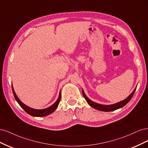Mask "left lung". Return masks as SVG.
<instances>
[{
	"label": "left lung",
	"instance_id": "obj_1",
	"mask_svg": "<svg viewBox=\"0 0 148 148\" xmlns=\"http://www.w3.org/2000/svg\"><path fill=\"white\" fill-rule=\"evenodd\" d=\"M136 88L134 89L133 91L131 93V95H130L128 97H127L126 99L122 101L116 103V104H112V105H102V104H97V103H96L95 102H93L91 100L89 99V98L86 95H85L83 90H82V92H83V96H84V99H86V101H87L88 104L90 106H91L92 107H93L94 109H97L98 110H101V111L110 112V111L117 110L120 108H122V107H123V106L126 105L127 103L131 100V99L134 95V93H135V92L136 91Z\"/></svg>",
	"mask_w": 148,
	"mask_h": 148
}]
</instances>
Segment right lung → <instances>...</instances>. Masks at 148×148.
Masks as SVG:
<instances>
[{"instance_id": "right-lung-1", "label": "right lung", "mask_w": 148, "mask_h": 148, "mask_svg": "<svg viewBox=\"0 0 148 148\" xmlns=\"http://www.w3.org/2000/svg\"><path fill=\"white\" fill-rule=\"evenodd\" d=\"M12 91H13V96H14L17 102L18 103L19 105L21 106V108L23 109L26 113H28V114H29L31 116H33V117H44V116H47L49 114H51L57 108L58 106H59V104L60 98H61V92H60V91L59 92V97H58L57 100L56 101L54 104H53L50 107H47V108H46V109H39V110L31 108V107L24 104L19 99V98L17 97L16 95L15 92V91H14V89H13V86H12Z\"/></svg>"}]
</instances>
